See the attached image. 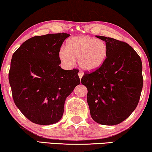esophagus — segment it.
<instances>
[{"label": "esophagus", "instance_id": "1", "mask_svg": "<svg viewBox=\"0 0 152 152\" xmlns=\"http://www.w3.org/2000/svg\"><path fill=\"white\" fill-rule=\"evenodd\" d=\"M83 75H84V73L82 72H81V71H80L78 72V75H79V77H80V79H81L82 77V76H83Z\"/></svg>", "mask_w": 152, "mask_h": 152}]
</instances>
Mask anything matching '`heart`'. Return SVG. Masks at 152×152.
<instances>
[{"instance_id": "heart-1", "label": "heart", "mask_w": 152, "mask_h": 152, "mask_svg": "<svg viewBox=\"0 0 152 152\" xmlns=\"http://www.w3.org/2000/svg\"><path fill=\"white\" fill-rule=\"evenodd\" d=\"M107 55L106 42L89 36L70 37L66 42V49H61L58 53L59 58L66 66H73L75 59H78L80 68L89 72L100 68Z\"/></svg>"}]
</instances>
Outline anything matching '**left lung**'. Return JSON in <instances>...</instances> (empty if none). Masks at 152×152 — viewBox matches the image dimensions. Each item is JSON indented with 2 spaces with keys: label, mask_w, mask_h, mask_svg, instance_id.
<instances>
[{
  "label": "left lung",
  "mask_w": 152,
  "mask_h": 152,
  "mask_svg": "<svg viewBox=\"0 0 152 152\" xmlns=\"http://www.w3.org/2000/svg\"><path fill=\"white\" fill-rule=\"evenodd\" d=\"M105 41L108 55L98 70L85 72L81 82L88 90L90 115L102 125L126 119L138 104L143 86L140 57L128 43L96 35Z\"/></svg>",
  "instance_id": "left-lung-1"
}]
</instances>
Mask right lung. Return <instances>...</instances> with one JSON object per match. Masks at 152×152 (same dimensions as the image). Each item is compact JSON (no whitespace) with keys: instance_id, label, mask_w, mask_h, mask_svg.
<instances>
[{"instance_id":"1","label":"right lung","mask_w":152,"mask_h":152,"mask_svg":"<svg viewBox=\"0 0 152 152\" xmlns=\"http://www.w3.org/2000/svg\"><path fill=\"white\" fill-rule=\"evenodd\" d=\"M66 33L34 36L12 55L9 82L16 106L33 123L50 125L61 119L66 98L80 83L77 69L59 66Z\"/></svg>"}]
</instances>
